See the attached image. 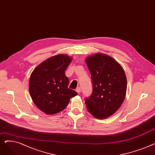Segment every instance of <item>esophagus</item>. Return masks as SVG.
I'll use <instances>...</instances> for the list:
<instances>
[{
	"label": "esophagus",
	"mask_w": 155,
	"mask_h": 155,
	"mask_svg": "<svg viewBox=\"0 0 155 155\" xmlns=\"http://www.w3.org/2000/svg\"><path fill=\"white\" fill-rule=\"evenodd\" d=\"M76 92H77L78 94H79V93L81 92V88H80V87H77V88H76Z\"/></svg>",
	"instance_id": "esophagus-1"
}]
</instances>
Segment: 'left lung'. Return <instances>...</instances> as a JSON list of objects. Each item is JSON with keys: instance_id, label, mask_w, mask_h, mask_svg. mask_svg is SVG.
I'll return each instance as SVG.
<instances>
[{"instance_id": "8db88e82", "label": "left lung", "mask_w": 155, "mask_h": 155, "mask_svg": "<svg viewBox=\"0 0 155 155\" xmlns=\"http://www.w3.org/2000/svg\"><path fill=\"white\" fill-rule=\"evenodd\" d=\"M91 74L92 92L85 101L87 109L97 119L112 116L123 104L126 93L124 71L112 57L97 53L85 60Z\"/></svg>"}]
</instances>
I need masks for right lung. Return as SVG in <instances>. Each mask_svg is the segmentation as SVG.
<instances>
[{
	"label": "right lung",
	"instance_id": "add662e5",
	"mask_svg": "<svg viewBox=\"0 0 155 155\" xmlns=\"http://www.w3.org/2000/svg\"><path fill=\"white\" fill-rule=\"evenodd\" d=\"M68 55L60 54L42 62L32 72L29 93L36 106L47 114H54L66 108L77 93L68 88L64 71L71 62Z\"/></svg>",
	"mask_w": 155,
	"mask_h": 155
}]
</instances>
